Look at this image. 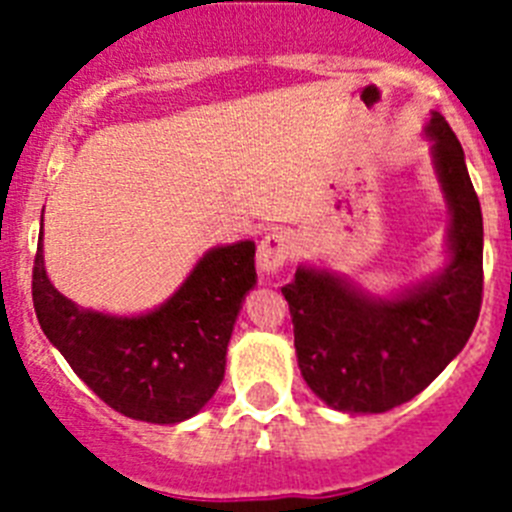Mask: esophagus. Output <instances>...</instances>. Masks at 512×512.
Returning <instances> with one entry per match:
<instances>
[{"mask_svg":"<svg viewBox=\"0 0 512 512\" xmlns=\"http://www.w3.org/2000/svg\"><path fill=\"white\" fill-rule=\"evenodd\" d=\"M292 253H295V241L289 238V233L274 230V233L264 235V241L259 243L256 264H259L261 274H266V277H274V274H279V271H282V266L287 264Z\"/></svg>","mask_w":512,"mask_h":512,"instance_id":"34e87169","label":"esophagus"}]
</instances>
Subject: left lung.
I'll return each instance as SVG.
<instances>
[{"mask_svg":"<svg viewBox=\"0 0 512 512\" xmlns=\"http://www.w3.org/2000/svg\"><path fill=\"white\" fill-rule=\"evenodd\" d=\"M449 207L446 264L408 287L369 292L325 264L282 287L302 379L338 413H387L413 400L467 346L482 305V210L461 143L438 112L423 128Z\"/></svg>","mask_w":512,"mask_h":512,"instance_id":"obj_1","label":"left lung"}]
</instances>
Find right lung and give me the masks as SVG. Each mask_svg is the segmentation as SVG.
I'll use <instances>...</instances> for the list:
<instances>
[{
	"label": "right lung",
	"mask_w": 512,
	"mask_h": 512,
	"mask_svg": "<svg viewBox=\"0 0 512 512\" xmlns=\"http://www.w3.org/2000/svg\"><path fill=\"white\" fill-rule=\"evenodd\" d=\"M253 256V241L207 248L161 305L115 315L76 305L53 287L40 217L35 315L45 338L99 400L133 420L176 425L200 413L223 382L233 325L256 287Z\"/></svg>",
	"instance_id": "obj_1"
}]
</instances>
